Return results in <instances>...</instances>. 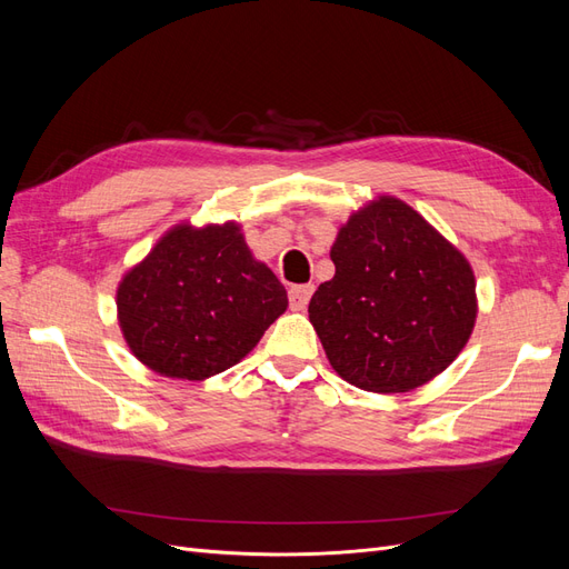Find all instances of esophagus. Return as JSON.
Instances as JSON below:
<instances>
[{"instance_id": "obj_1", "label": "esophagus", "mask_w": 569, "mask_h": 569, "mask_svg": "<svg viewBox=\"0 0 569 569\" xmlns=\"http://www.w3.org/2000/svg\"><path fill=\"white\" fill-rule=\"evenodd\" d=\"M311 295H313V284H297L289 289V306L291 311H303V308L308 306V301H311Z\"/></svg>"}]
</instances>
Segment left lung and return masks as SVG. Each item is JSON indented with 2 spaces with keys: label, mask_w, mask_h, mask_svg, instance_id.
I'll use <instances>...</instances> for the list:
<instances>
[{
  "label": "left lung",
  "mask_w": 569,
  "mask_h": 569,
  "mask_svg": "<svg viewBox=\"0 0 569 569\" xmlns=\"http://www.w3.org/2000/svg\"><path fill=\"white\" fill-rule=\"evenodd\" d=\"M335 278L308 303L330 366L375 393L435 380L468 343L477 320L475 272L446 237L396 197H380L341 226Z\"/></svg>",
  "instance_id": "obj_1"
}]
</instances>
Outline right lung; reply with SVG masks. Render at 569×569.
<instances>
[{
	"instance_id": "add662e5",
	"label": "right lung",
	"mask_w": 569,
	"mask_h": 569,
	"mask_svg": "<svg viewBox=\"0 0 569 569\" xmlns=\"http://www.w3.org/2000/svg\"><path fill=\"white\" fill-rule=\"evenodd\" d=\"M287 291L237 222L170 228L116 291L118 322L149 370L201 382L239 363L287 311Z\"/></svg>"
}]
</instances>
